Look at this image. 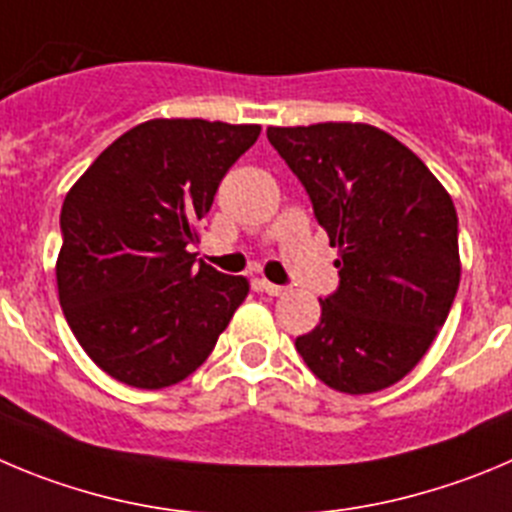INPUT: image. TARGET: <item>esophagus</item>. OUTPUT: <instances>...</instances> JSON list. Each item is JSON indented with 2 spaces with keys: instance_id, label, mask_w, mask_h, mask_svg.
<instances>
[{
  "instance_id": "esophagus-1",
  "label": "esophagus",
  "mask_w": 512,
  "mask_h": 512,
  "mask_svg": "<svg viewBox=\"0 0 512 512\" xmlns=\"http://www.w3.org/2000/svg\"><path fill=\"white\" fill-rule=\"evenodd\" d=\"M262 290H265L267 295H285V293H288V288H285V285H275V283H270V280H262Z\"/></svg>"
}]
</instances>
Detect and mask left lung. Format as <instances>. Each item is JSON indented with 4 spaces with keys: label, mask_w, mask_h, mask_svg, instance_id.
<instances>
[{
    "label": "left lung",
    "mask_w": 512,
    "mask_h": 512,
    "mask_svg": "<svg viewBox=\"0 0 512 512\" xmlns=\"http://www.w3.org/2000/svg\"><path fill=\"white\" fill-rule=\"evenodd\" d=\"M338 247V288L295 338L305 366L343 394L396 384L422 361L460 285L450 194L404 143L366 123L267 128Z\"/></svg>",
    "instance_id": "8db88e82"
}]
</instances>
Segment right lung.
Masks as SVG:
<instances>
[{"label": "right lung", "mask_w": 512, "mask_h": 512, "mask_svg": "<svg viewBox=\"0 0 512 512\" xmlns=\"http://www.w3.org/2000/svg\"><path fill=\"white\" fill-rule=\"evenodd\" d=\"M260 126L156 118L105 148L62 202L57 293L95 364L136 389L199 369L247 298L245 278L191 255L229 166Z\"/></svg>", "instance_id": "add662e5"}]
</instances>
